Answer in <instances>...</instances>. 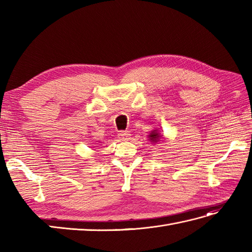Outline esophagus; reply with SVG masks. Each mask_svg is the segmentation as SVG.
<instances>
[{"instance_id": "1", "label": "esophagus", "mask_w": 252, "mask_h": 252, "mask_svg": "<svg viewBox=\"0 0 252 252\" xmlns=\"http://www.w3.org/2000/svg\"><path fill=\"white\" fill-rule=\"evenodd\" d=\"M118 137H119L121 141H129L131 138V134H130V132H127V131H121L118 133Z\"/></svg>"}]
</instances>
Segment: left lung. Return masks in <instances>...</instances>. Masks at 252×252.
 Returning a JSON list of instances; mask_svg holds the SVG:
<instances>
[{"label":"left lung","mask_w":252,"mask_h":252,"mask_svg":"<svg viewBox=\"0 0 252 252\" xmlns=\"http://www.w3.org/2000/svg\"><path fill=\"white\" fill-rule=\"evenodd\" d=\"M148 137H149V141L155 144V143H157V142L161 140L162 135L160 134V132L158 130H154V131H152L151 134L148 135Z\"/></svg>","instance_id":"8db88e82"}]
</instances>
